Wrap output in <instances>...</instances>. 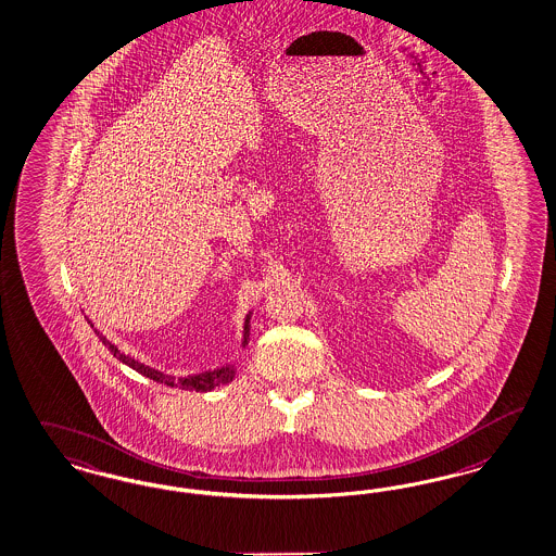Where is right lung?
Masks as SVG:
<instances>
[{
	"mask_svg": "<svg viewBox=\"0 0 556 556\" xmlns=\"http://www.w3.org/2000/svg\"><path fill=\"white\" fill-rule=\"evenodd\" d=\"M250 316H252V309L247 314V318H244V326H242V343H240L242 349H247V345H249ZM88 323H90V320H88ZM90 326L94 328L92 323H90ZM94 332H97L98 339L102 341V345L109 346V351L115 355L118 362H123V364L134 367L135 371L143 374V376H146V378H150V380L166 383V386H174V388L197 390V392H211L213 388H217V386H222V383L231 382V380H233V376H236V369H238V362H233V364H224L222 367L207 369V371H201V374H192V376H185V378H176V376H168V374H164V371H160V369H155V367H150V365L141 364V362H135L131 355H125V353H123L115 343H111V341H109L100 330L94 328Z\"/></svg>",
	"mask_w": 556,
	"mask_h": 556,
	"instance_id": "obj_1",
	"label": "right lung"
}]
</instances>
